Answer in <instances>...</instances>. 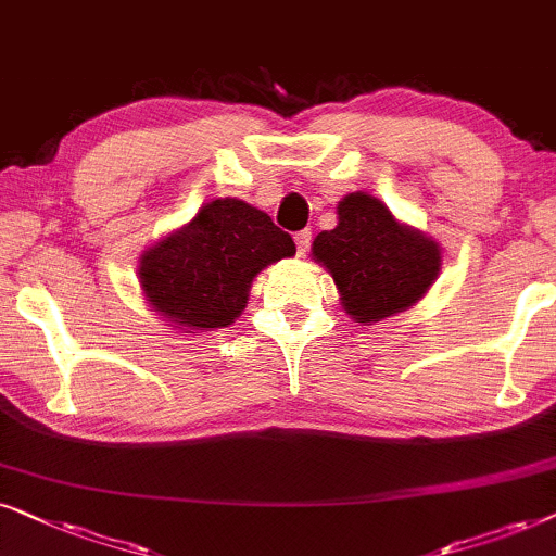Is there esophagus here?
<instances>
[{
    "mask_svg": "<svg viewBox=\"0 0 556 556\" xmlns=\"http://www.w3.org/2000/svg\"><path fill=\"white\" fill-rule=\"evenodd\" d=\"M309 239H313V233H309L307 228H305V231H298V233H294V243H298V254H300V256H305V254H307V249H309Z\"/></svg>",
    "mask_w": 556,
    "mask_h": 556,
    "instance_id": "34e87169",
    "label": "esophagus"
}]
</instances>
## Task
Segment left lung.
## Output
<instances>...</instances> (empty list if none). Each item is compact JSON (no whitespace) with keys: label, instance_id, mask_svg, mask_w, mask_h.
<instances>
[{"label":"left lung","instance_id":"obj_1","mask_svg":"<svg viewBox=\"0 0 556 556\" xmlns=\"http://www.w3.org/2000/svg\"><path fill=\"white\" fill-rule=\"evenodd\" d=\"M313 258L332 277L351 320L374 325L425 298L440 274L442 249L379 198L355 190L338 203V226L315 236Z\"/></svg>","mask_w":556,"mask_h":556}]
</instances>
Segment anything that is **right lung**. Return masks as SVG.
Masks as SVG:
<instances>
[{"instance_id":"obj_1","label":"right lung","mask_w":556,"mask_h":556,"mask_svg":"<svg viewBox=\"0 0 556 556\" xmlns=\"http://www.w3.org/2000/svg\"><path fill=\"white\" fill-rule=\"evenodd\" d=\"M294 251L292 236L264 211L239 198H216L142 251L139 290L173 330L228 328L247 307L251 282Z\"/></svg>"}]
</instances>
